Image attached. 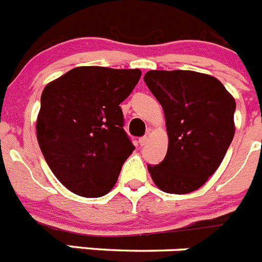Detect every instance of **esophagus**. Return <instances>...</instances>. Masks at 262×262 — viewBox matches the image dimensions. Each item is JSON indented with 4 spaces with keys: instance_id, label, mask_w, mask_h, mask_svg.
Here are the masks:
<instances>
[{
    "instance_id": "obj_1",
    "label": "esophagus",
    "mask_w": 262,
    "mask_h": 262,
    "mask_svg": "<svg viewBox=\"0 0 262 262\" xmlns=\"http://www.w3.org/2000/svg\"><path fill=\"white\" fill-rule=\"evenodd\" d=\"M147 142H148V138H147V136H143V138L139 139V144L142 145V147H143V145L147 144Z\"/></svg>"
}]
</instances>
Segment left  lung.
<instances>
[{
  "mask_svg": "<svg viewBox=\"0 0 262 262\" xmlns=\"http://www.w3.org/2000/svg\"><path fill=\"white\" fill-rule=\"evenodd\" d=\"M144 82L163 106L169 144L148 170L159 189L186 194L219 168L235 135L236 103L221 81L193 71H149Z\"/></svg>",
  "mask_w": 262,
  "mask_h": 262,
  "instance_id": "1",
  "label": "left lung"
}]
</instances>
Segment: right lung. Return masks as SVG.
Wrapping results in <instances>:
<instances>
[{
    "mask_svg": "<svg viewBox=\"0 0 262 262\" xmlns=\"http://www.w3.org/2000/svg\"><path fill=\"white\" fill-rule=\"evenodd\" d=\"M140 69L77 67L45 88L36 138L48 166L72 193L86 198L111 190L135 149L120 103Z\"/></svg>",
    "mask_w": 262,
    "mask_h": 262,
    "instance_id": "right-lung-1",
    "label": "right lung"
}]
</instances>
